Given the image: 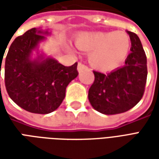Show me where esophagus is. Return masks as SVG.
Instances as JSON below:
<instances>
[{"instance_id": "34e87169", "label": "esophagus", "mask_w": 159, "mask_h": 159, "mask_svg": "<svg viewBox=\"0 0 159 159\" xmlns=\"http://www.w3.org/2000/svg\"><path fill=\"white\" fill-rule=\"evenodd\" d=\"M88 67H87V66H85L84 64H83V63L79 62L78 63V66H77V70L79 71V72H81L82 70H83L87 69Z\"/></svg>"}]
</instances>
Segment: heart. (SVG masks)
Segmentation results:
<instances>
[{"instance_id":"b5f03b06","label":"heart","mask_w":159,"mask_h":159,"mask_svg":"<svg viewBox=\"0 0 159 159\" xmlns=\"http://www.w3.org/2000/svg\"><path fill=\"white\" fill-rule=\"evenodd\" d=\"M77 48L91 52L90 64L101 70L117 68L129 52V36L123 31L85 33L76 40Z\"/></svg>"}]
</instances>
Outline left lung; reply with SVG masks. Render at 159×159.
<instances>
[{"label":"left lung","instance_id":"obj_1","mask_svg":"<svg viewBox=\"0 0 159 159\" xmlns=\"http://www.w3.org/2000/svg\"><path fill=\"white\" fill-rule=\"evenodd\" d=\"M131 41L125 65L107 74L93 70L94 81L89 90L91 106L100 113L125 112L139 103L147 83V56L140 38L128 31Z\"/></svg>","mask_w":159,"mask_h":159}]
</instances>
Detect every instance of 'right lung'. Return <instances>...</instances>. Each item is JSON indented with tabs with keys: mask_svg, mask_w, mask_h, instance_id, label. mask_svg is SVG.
I'll return each instance as SVG.
<instances>
[{
	"mask_svg": "<svg viewBox=\"0 0 159 159\" xmlns=\"http://www.w3.org/2000/svg\"><path fill=\"white\" fill-rule=\"evenodd\" d=\"M42 34L48 32L32 28L12 42L5 60V86L9 97L24 110L48 114L62 103L66 87L78 71L77 63L65 66L51 58L30 60L32 50L45 39Z\"/></svg>",
	"mask_w": 159,
	"mask_h": 159,
	"instance_id": "1",
	"label": "right lung"
}]
</instances>
